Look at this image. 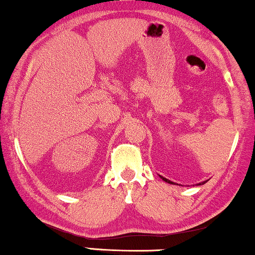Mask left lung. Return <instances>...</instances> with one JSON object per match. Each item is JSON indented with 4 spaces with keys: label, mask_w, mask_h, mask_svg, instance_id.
I'll list each match as a JSON object with an SVG mask.
<instances>
[{
    "label": "left lung",
    "mask_w": 255,
    "mask_h": 255,
    "mask_svg": "<svg viewBox=\"0 0 255 255\" xmlns=\"http://www.w3.org/2000/svg\"><path fill=\"white\" fill-rule=\"evenodd\" d=\"M161 179H162L163 181H166V182H168V183H173V184H174V182H172V181H169V180H167L166 177H162V176H161ZM205 182H207V181H205ZM205 182H202V183H198V184H204Z\"/></svg>",
    "instance_id": "obj_1"
}]
</instances>
